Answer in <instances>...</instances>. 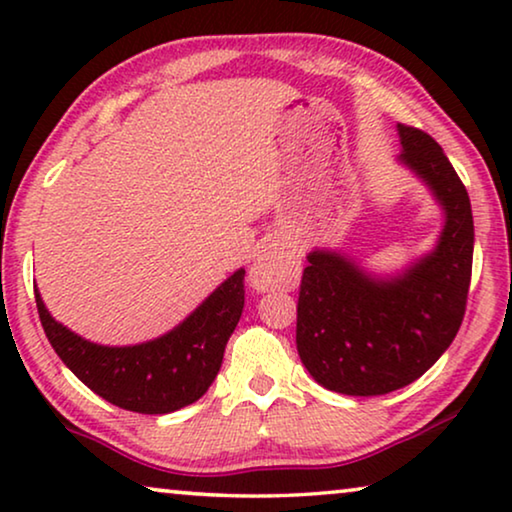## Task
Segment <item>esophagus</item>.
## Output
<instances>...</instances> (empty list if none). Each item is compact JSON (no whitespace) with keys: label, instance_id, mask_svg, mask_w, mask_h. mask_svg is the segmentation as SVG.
<instances>
[{"label":"esophagus","instance_id":"34e87169","mask_svg":"<svg viewBox=\"0 0 512 512\" xmlns=\"http://www.w3.org/2000/svg\"><path fill=\"white\" fill-rule=\"evenodd\" d=\"M251 284L261 291L286 289L298 279V268L293 261V251L286 242H268L258 251L249 272Z\"/></svg>","mask_w":512,"mask_h":512}]
</instances>
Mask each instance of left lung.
I'll return each mask as SVG.
<instances>
[{"label": "left lung", "mask_w": 512, "mask_h": 512, "mask_svg": "<svg viewBox=\"0 0 512 512\" xmlns=\"http://www.w3.org/2000/svg\"><path fill=\"white\" fill-rule=\"evenodd\" d=\"M398 163L429 188L445 223L436 247L394 275H375L335 249L307 254L296 345L321 387L382 396L436 363L466 312L473 268L471 200L438 142L398 123Z\"/></svg>", "instance_id": "1"}]
</instances>
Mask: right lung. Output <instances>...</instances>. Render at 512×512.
<instances>
[{
    "label": "right lung",
    "instance_id": "1",
    "mask_svg": "<svg viewBox=\"0 0 512 512\" xmlns=\"http://www.w3.org/2000/svg\"><path fill=\"white\" fill-rule=\"evenodd\" d=\"M41 326L62 363L104 401L142 415L191 405L219 373L228 338L244 307V268L216 286L188 317L160 338L109 347L90 342L46 310L34 289Z\"/></svg>",
    "mask_w": 512,
    "mask_h": 512
}]
</instances>
